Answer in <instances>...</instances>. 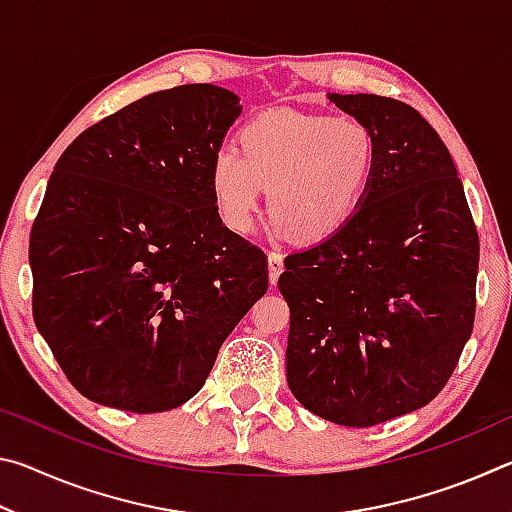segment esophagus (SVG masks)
<instances>
[{
  "instance_id": "esophagus-1",
  "label": "esophagus",
  "mask_w": 512,
  "mask_h": 512,
  "mask_svg": "<svg viewBox=\"0 0 512 512\" xmlns=\"http://www.w3.org/2000/svg\"><path fill=\"white\" fill-rule=\"evenodd\" d=\"M284 271V259L280 253H268V280H271V284L275 287L277 284V277L282 275Z\"/></svg>"
}]
</instances>
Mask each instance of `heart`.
I'll list each match as a JSON object with an SVG mask.
<instances>
[{"instance_id": "b5f03b06", "label": "heart", "mask_w": 512, "mask_h": 512, "mask_svg": "<svg viewBox=\"0 0 512 512\" xmlns=\"http://www.w3.org/2000/svg\"><path fill=\"white\" fill-rule=\"evenodd\" d=\"M377 167L375 137L357 119L268 110L246 121L237 151L225 146L210 167L216 214L248 232L268 189L277 232L318 244L357 214Z\"/></svg>"}]
</instances>
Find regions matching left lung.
Wrapping results in <instances>:
<instances>
[{
	"label": "left lung",
	"instance_id": "left-lung-1",
	"mask_svg": "<svg viewBox=\"0 0 512 512\" xmlns=\"http://www.w3.org/2000/svg\"><path fill=\"white\" fill-rule=\"evenodd\" d=\"M375 137L377 167L341 232L284 259L287 381L318 418L375 427L436 397L470 339L479 232L452 155L418 110L327 94Z\"/></svg>",
	"mask_w": 512,
	"mask_h": 512
}]
</instances>
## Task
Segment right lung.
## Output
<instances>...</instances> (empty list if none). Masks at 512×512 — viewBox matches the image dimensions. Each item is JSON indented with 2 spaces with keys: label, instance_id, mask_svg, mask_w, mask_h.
Wrapping results in <instances>:
<instances>
[{
  "label": "right lung",
  "instance_id": "right-lung-1",
  "mask_svg": "<svg viewBox=\"0 0 512 512\" xmlns=\"http://www.w3.org/2000/svg\"><path fill=\"white\" fill-rule=\"evenodd\" d=\"M239 97L146 94L67 146L33 221V318L72 386L133 413L201 391L268 289L266 255L216 214L210 167Z\"/></svg>",
  "mask_w": 512,
  "mask_h": 512
}]
</instances>
